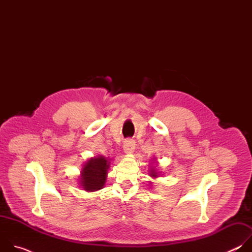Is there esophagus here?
I'll return each instance as SVG.
<instances>
[{"mask_svg":"<svg viewBox=\"0 0 252 252\" xmlns=\"http://www.w3.org/2000/svg\"><path fill=\"white\" fill-rule=\"evenodd\" d=\"M135 149V142L132 139H126L124 142V152L127 155L132 154Z\"/></svg>","mask_w":252,"mask_h":252,"instance_id":"esophagus-1","label":"esophagus"}]
</instances>
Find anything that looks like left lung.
Here are the masks:
<instances>
[{"instance_id":"left-lung-1","label":"left lung","mask_w":252,"mask_h":252,"mask_svg":"<svg viewBox=\"0 0 252 252\" xmlns=\"http://www.w3.org/2000/svg\"><path fill=\"white\" fill-rule=\"evenodd\" d=\"M151 160H152V162H151V164H150V171H149V175H150L152 178L156 179V178L159 177V175H162V174H161V172H160V171L158 170V162L157 161L156 158H153ZM150 183H151V185H153V184H154V183H153V182H151V181H150Z\"/></svg>"}]
</instances>
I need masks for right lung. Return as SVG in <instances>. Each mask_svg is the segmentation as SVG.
I'll use <instances>...</instances> for the list:
<instances>
[{
	"mask_svg": "<svg viewBox=\"0 0 252 252\" xmlns=\"http://www.w3.org/2000/svg\"><path fill=\"white\" fill-rule=\"evenodd\" d=\"M111 160L103 156L90 158L81 169L79 175L80 187L87 192H94L103 189Z\"/></svg>",
	"mask_w": 252,
	"mask_h": 252,
	"instance_id": "obj_1",
	"label": "right lung"
}]
</instances>
